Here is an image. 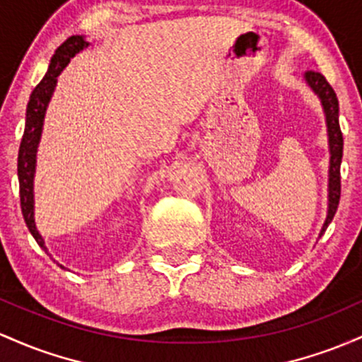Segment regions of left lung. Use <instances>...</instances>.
I'll list each match as a JSON object with an SVG mask.
<instances>
[{
	"instance_id": "8db88e82",
	"label": "left lung",
	"mask_w": 362,
	"mask_h": 362,
	"mask_svg": "<svg viewBox=\"0 0 362 362\" xmlns=\"http://www.w3.org/2000/svg\"><path fill=\"white\" fill-rule=\"evenodd\" d=\"M306 83L310 85L311 90L320 97L325 111V119H327L328 129V145H330V169H328V214L322 227V235L327 230L328 224L332 222L337 212V206L340 202V162H342L344 153V136L340 132L339 124V99L337 93L332 88V85L327 82V78L318 71H306L304 75Z\"/></svg>"
}]
</instances>
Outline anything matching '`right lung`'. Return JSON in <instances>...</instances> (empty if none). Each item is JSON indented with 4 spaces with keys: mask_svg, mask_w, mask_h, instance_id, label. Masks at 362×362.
Instances as JSON below:
<instances>
[{
    "mask_svg": "<svg viewBox=\"0 0 362 362\" xmlns=\"http://www.w3.org/2000/svg\"><path fill=\"white\" fill-rule=\"evenodd\" d=\"M88 46V42L82 35H71L64 40L63 44L56 49L54 56L51 58L49 68L40 83L30 93V99L27 104V116H25V129H23L22 144L18 150V185H20V206H22L23 218L25 224L37 241V245L47 253V247L44 245L42 235L39 234L35 227L34 218V174H35V156H37V147L42 135L44 115H46L47 104H49L52 92H54L58 75L64 70L70 59L76 52L83 51ZM61 267V265H59Z\"/></svg>",
    "mask_w": 362,
    "mask_h": 362,
    "instance_id": "obj_1",
    "label": "right lung"
}]
</instances>
